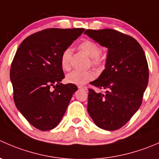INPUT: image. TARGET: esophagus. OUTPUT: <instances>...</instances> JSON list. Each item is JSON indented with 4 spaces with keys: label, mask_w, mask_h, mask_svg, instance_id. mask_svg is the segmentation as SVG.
Wrapping results in <instances>:
<instances>
[{
    "label": "esophagus",
    "mask_w": 159,
    "mask_h": 159,
    "mask_svg": "<svg viewBox=\"0 0 159 159\" xmlns=\"http://www.w3.org/2000/svg\"><path fill=\"white\" fill-rule=\"evenodd\" d=\"M78 89H82V90H85V91H87L88 87H87V86H85V85H79V86H78Z\"/></svg>",
    "instance_id": "obj_1"
}]
</instances>
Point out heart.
<instances>
[{"instance_id": "obj_1", "label": "heart", "mask_w": 159, "mask_h": 159, "mask_svg": "<svg viewBox=\"0 0 159 159\" xmlns=\"http://www.w3.org/2000/svg\"><path fill=\"white\" fill-rule=\"evenodd\" d=\"M79 49L85 53L91 58V65L95 68H100L104 65V58L100 55L102 54V48L94 41L91 40H85L82 41L78 46ZM72 51L70 48H66L63 51L61 55V66L65 70H69L70 68V58H71ZM95 74L93 70H89L81 71V70H73L66 76V80L70 84L81 85L94 79Z\"/></svg>"}]
</instances>
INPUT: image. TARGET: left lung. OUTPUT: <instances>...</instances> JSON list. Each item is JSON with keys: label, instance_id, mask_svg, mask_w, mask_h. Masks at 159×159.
<instances>
[{"label": "left lung", "instance_id": "8db88e82", "mask_svg": "<svg viewBox=\"0 0 159 159\" xmlns=\"http://www.w3.org/2000/svg\"><path fill=\"white\" fill-rule=\"evenodd\" d=\"M84 34L108 48L105 69L90 84L88 111L96 125L108 131L121 129L141 106L148 82L145 52L132 37L115 29H88Z\"/></svg>", "mask_w": 159, "mask_h": 159}]
</instances>
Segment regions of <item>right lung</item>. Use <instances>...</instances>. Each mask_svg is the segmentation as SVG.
<instances>
[{
    "instance_id": "obj_1",
    "label": "right lung",
    "mask_w": 159,
    "mask_h": 159,
    "mask_svg": "<svg viewBox=\"0 0 159 159\" xmlns=\"http://www.w3.org/2000/svg\"><path fill=\"white\" fill-rule=\"evenodd\" d=\"M84 30H40L25 38L14 55L10 70L14 103L36 129L48 131L55 128L78 90L74 84L61 83L65 78L61 55Z\"/></svg>"
}]
</instances>
